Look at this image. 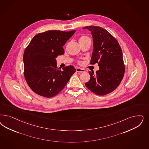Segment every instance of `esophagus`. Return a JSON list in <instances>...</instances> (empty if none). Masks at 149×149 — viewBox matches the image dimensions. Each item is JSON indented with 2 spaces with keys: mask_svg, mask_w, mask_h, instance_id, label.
Segmentation results:
<instances>
[{
  "mask_svg": "<svg viewBox=\"0 0 149 149\" xmlns=\"http://www.w3.org/2000/svg\"><path fill=\"white\" fill-rule=\"evenodd\" d=\"M76 72H78V73H82V72H85V70L82 69L81 68H76Z\"/></svg>",
  "mask_w": 149,
  "mask_h": 149,
  "instance_id": "esophagus-1",
  "label": "esophagus"
}]
</instances>
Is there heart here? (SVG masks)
I'll list each match as a JSON object with an SVG mask.
<instances>
[{
  "label": "heart",
  "instance_id": "heart-1",
  "mask_svg": "<svg viewBox=\"0 0 149 149\" xmlns=\"http://www.w3.org/2000/svg\"><path fill=\"white\" fill-rule=\"evenodd\" d=\"M91 40V39H90V38H89L88 36H82L79 38V42L80 43V42L86 41V40Z\"/></svg>",
  "mask_w": 149,
  "mask_h": 149
}]
</instances>
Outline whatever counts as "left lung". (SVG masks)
Wrapping results in <instances>:
<instances>
[{
  "mask_svg": "<svg viewBox=\"0 0 149 149\" xmlns=\"http://www.w3.org/2000/svg\"><path fill=\"white\" fill-rule=\"evenodd\" d=\"M91 32L94 49L90 63H96L99 70L94 74L89 71L91 79L86 86L98 95H105L115 91L123 79L125 65L122 49L116 39L99 26L84 27Z\"/></svg>",
  "mask_w": 149,
  "mask_h": 149,
  "instance_id": "obj_1",
  "label": "left lung"
}]
</instances>
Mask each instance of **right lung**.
<instances>
[{
	"label": "right lung",
	"mask_w": 149,
	"mask_h": 149,
	"mask_svg": "<svg viewBox=\"0 0 149 149\" xmlns=\"http://www.w3.org/2000/svg\"><path fill=\"white\" fill-rule=\"evenodd\" d=\"M75 32L52 30L37 34L25 49L24 78L35 93L48 98L56 95L76 72L71 65L63 67L62 71L56 60L64 54L63 46Z\"/></svg>",
	"instance_id": "obj_1"
}]
</instances>
